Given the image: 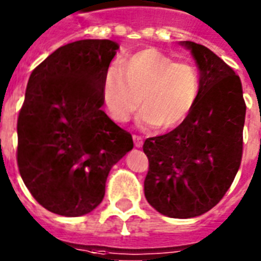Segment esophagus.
<instances>
[{"mask_svg": "<svg viewBox=\"0 0 261 261\" xmlns=\"http://www.w3.org/2000/svg\"><path fill=\"white\" fill-rule=\"evenodd\" d=\"M133 141H135V147H137V148L143 147V139H141L140 136L133 135Z\"/></svg>", "mask_w": 261, "mask_h": 261, "instance_id": "obj_1", "label": "esophagus"}]
</instances>
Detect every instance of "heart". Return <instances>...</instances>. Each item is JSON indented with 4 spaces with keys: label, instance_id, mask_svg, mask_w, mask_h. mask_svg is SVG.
Wrapping results in <instances>:
<instances>
[{
    "label": "heart",
    "instance_id": "obj_1",
    "mask_svg": "<svg viewBox=\"0 0 261 261\" xmlns=\"http://www.w3.org/2000/svg\"><path fill=\"white\" fill-rule=\"evenodd\" d=\"M201 91L198 68L189 60H175L153 47L143 48L109 70L102 98L116 122H126L139 108L143 128L171 130L182 125L197 103Z\"/></svg>",
    "mask_w": 261,
    "mask_h": 261
}]
</instances>
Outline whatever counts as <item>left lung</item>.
<instances>
[{"label":"left lung","mask_w":261,"mask_h":261,"mask_svg":"<svg viewBox=\"0 0 261 261\" xmlns=\"http://www.w3.org/2000/svg\"><path fill=\"white\" fill-rule=\"evenodd\" d=\"M180 44L197 62L201 91L182 125L144 141L149 162L144 194L159 213L191 218L214 207L234 180L243 156L247 106L232 67L205 45Z\"/></svg>","instance_id":"1"}]
</instances>
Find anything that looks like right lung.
<instances>
[{
  "label": "right lung",
  "mask_w": 261,
  "mask_h": 261,
  "mask_svg": "<svg viewBox=\"0 0 261 261\" xmlns=\"http://www.w3.org/2000/svg\"><path fill=\"white\" fill-rule=\"evenodd\" d=\"M87 39L52 52L29 76L17 120V164L43 207L66 217L90 213L103 199L110 168L133 148L110 120L102 87L118 49Z\"/></svg>",
  "instance_id": "obj_1"
}]
</instances>
